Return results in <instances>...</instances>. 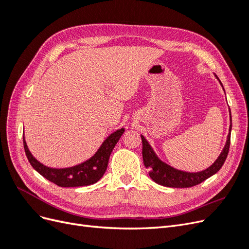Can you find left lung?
I'll use <instances>...</instances> for the list:
<instances>
[{
	"label": "left lung",
	"instance_id": "8db88e82",
	"mask_svg": "<svg viewBox=\"0 0 249 249\" xmlns=\"http://www.w3.org/2000/svg\"><path fill=\"white\" fill-rule=\"evenodd\" d=\"M215 77L219 81L220 85L222 86V83L220 82L219 78L216 74ZM223 88V86H222ZM224 90V89H223ZM230 119H231V125L229 130V135L225 145L222 149L221 154L217 158L216 161L211 165L207 169L198 171V172H187L183 170H178L173 168L170 165L163 162L159 157L157 156L153 147L150 146L148 141L144 138L143 135H141L142 140V157H143V163H144L145 168L148 169V175L154 182L157 184L165 186V187H171V188H189L195 185H198L203 180H206L210 177H212L217 171L222 167V165L227 159L230 144H231V114L230 110Z\"/></svg>",
	"mask_w": 249,
	"mask_h": 249
}]
</instances>
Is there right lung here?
Masks as SVG:
<instances>
[{
    "label": "right lung",
    "instance_id": "1",
    "mask_svg": "<svg viewBox=\"0 0 249 249\" xmlns=\"http://www.w3.org/2000/svg\"><path fill=\"white\" fill-rule=\"evenodd\" d=\"M124 132V127L113 132L104 140L100 148L96 150V153L91 158H89L88 160L81 164L66 168H52L43 165L35 159L30 152L25 137H22V139H24L25 153L28 160L39 175L59 187H82L92 185L102 178L104 173L107 170L112 150Z\"/></svg>",
    "mask_w": 249,
    "mask_h": 249
}]
</instances>
